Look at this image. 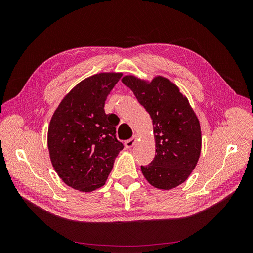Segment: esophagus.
<instances>
[{
	"mask_svg": "<svg viewBox=\"0 0 253 253\" xmlns=\"http://www.w3.org/2000/svg\"><path fill=\"white\" fill-rule=\"evenodd\" d=\"M137 141V135H134L131 139H128V140H126V147L127 148V149H131L133 145L135 144V142Z\"/></svg>",
	"mask_w": 253,
	"mask_h": 253,
	"instance_id": "esophagus-1",
	"label": "esophagus"
}]
</instances>
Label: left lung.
<instances>
[{
  "label": "left lung",
  "instance_id": "obj_1",
  "mask_svg": "<svg viewBox=\"0 0 253 253\" xmlns=\"http://www.w3.org/2000/svg\"><path fill=\"white\" fill-rule=\"evenodd\" d=\"M153 120L156 154L141 171L152 186L170 190L194 170L202 148L201 126L186 97L170 80L156 77L150 83L133 76L122 78Z\"/></svg>",
  "mask_w": 253,
  "mask_h": 253
}]
</instances>
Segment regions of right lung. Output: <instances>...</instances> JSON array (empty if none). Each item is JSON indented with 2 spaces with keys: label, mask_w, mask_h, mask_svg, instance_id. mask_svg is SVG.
<instances>
[{
  "label": "right lung",
  "mask_w": 253,
  "mask_h": 253,
  "mask_svg": "<svg viewBox=\"0 0 253 253\" xmlns=\"http://www.w3.org/2000/svg\"><path fill=\"white\" fill-rule=\"evenodd\" d=\"M121 74L101 73L77 84L53 113L48 150L53 169L67 186L82 192L102 187L124 144L116 138L119 119L104 104Z\"/></svg>",
  "instance_id": "obj_1"
}]
</instances>
